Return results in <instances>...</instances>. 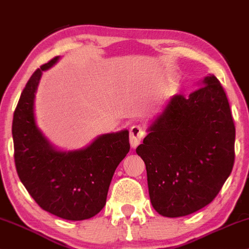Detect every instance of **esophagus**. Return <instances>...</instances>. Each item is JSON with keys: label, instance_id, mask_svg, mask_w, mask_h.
Returning <instances> with one entry per match:
<instances>
[{"label": "esophagus", "instance_id": "34e87169", "mask_svg": "<svg viewBox=\"0 0 249 249\" xmlns=\"http://www.w3.org/2000/svg\"><path fill=\"white\" fill-rule=\"evenodd\" d=\"M144 138V131L140 125H133L130 130V143L131 146L135 148Z\"/></svg>", "mask_w": 249, "mask_h": 249}]
</instances>
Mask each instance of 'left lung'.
Listing matches in <instances>:
<instances>
[{
    "mask_svg": "<svg viewBox=\"0 0 249 249\" xmlns=\"http://www.w3.org/2000/svg\"><path fill=\"white\" fill-rule=\"evenodd\" d=\"M187 97L177 94L137 148L154 209L193 213L217 196L234 164L235 126L224 88L210 74Z\"/></svg>",
    "mask_w": 249,
    "mask_h": 249,
    "instance_id": "8db88e82",
    "label": "left lung"
}]
</instances>
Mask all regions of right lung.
Listing matches in <instances>:
<instances>
[{
    "instance_id": "obj_1",
    "label": "right lung",
    "mask_w": 249,
    "mask_h": 249,
    "mask_svg": "<svg viewBox=\"0 0 249 249\" xmlns=\"http://www.w3.org/2000/svg\"><path fill=\"white\" fill-rule=\"evenodd\" d=\"M34 72L21 92L12 121L15 164L20 181L46 212L69 221L95 216L105 207L112 176L130 150L128 131L100 135L74 152L55 149L36 126L34 97L42 71Z\"/></svg>"
}]
</instances>
